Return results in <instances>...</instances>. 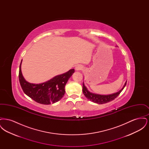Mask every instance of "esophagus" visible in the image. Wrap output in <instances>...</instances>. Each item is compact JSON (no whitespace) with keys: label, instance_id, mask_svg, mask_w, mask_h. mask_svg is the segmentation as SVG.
<instances>
[{"label":"esophagus","instance_id":"obj_1","mask_svg":"<svg viewBox=\"0 0 149 149\" xmlns=\"http://www.w3.org/2000/svg\"><path fill=\"white\" fill-rule=\"evenodd\" d=\"M82 68H83V67H82V66L81 65H77L75 66V70L77 71H79V70H81Z\"/></svg>","mask_w":149,"mask_h":149}]
</instances>
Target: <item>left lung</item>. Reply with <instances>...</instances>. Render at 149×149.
Instances as JSON below:
<instances>
[{
	"label": "left lung",
	"instance_id": "left-lung-1",
	"mask_svg": "<svg viewBox=\"0 0 149 149\" xmlns=\"http://www.w3.org/2000/svg\"><path fill=\"white\" fill-rule=\"evenodd\" d=\"M126 83H127V81H126L123 87L120 89V91L112 94H109V95H100V94L90 92L85 86L84 83H83V92L86 97V98L93 102L98 103V104H104L113 100L116 97H117L118 95L120 94V92L123 91V89L125 87V86L126 85Z\"/></svg>",
	"mask_w": 149,
	"mask_h": 149
}]
</instances>
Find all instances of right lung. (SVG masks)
<instances>
[{
  "label": "right lung",
  "mask_w": 149,
  "mask_h": 149,
  "mask_svg": "<svg viewBox=\"0 0 149 149\" xmlns=\"http://www.w3.org/2000/svg\"><path fill=\"white\" fill-rule=\"evenodd\" d=\"M21 63L19 66V80L24 93L36 102L50 104L59 101L65 93V86L74 72V69L55 76L41 84H32L27 81L22 75Z\"/></svg>",
  "instance_id": "obj_1"
}]
</instances>
